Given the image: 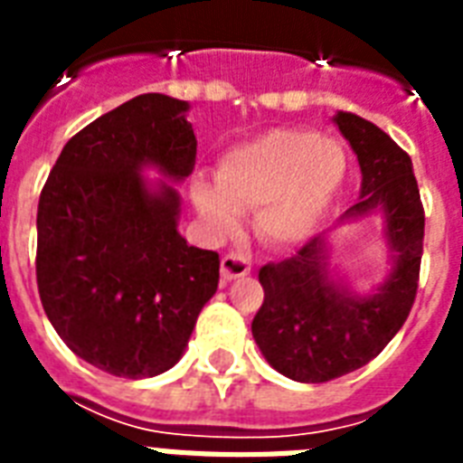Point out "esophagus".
Returning <instances> with one entry per match:
<instances>
[{"mask_svg":"<svg viewBox=\"0 0 463 463\" xmlns=\"http://www.w3.org/2000/svg\"><path fill=\"white\" fill-rule=\"evenodd\" d=\"M252 271L250 267V261L245 257H240V254H225L223 260H221V279L223 281H235V279H242Z\"/></svg>","mask_w":463,"mask_h":463,"instance_id":"esophagus-1","label":"esophagus"}]
</instances>
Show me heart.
Here are the masks:
<instances>
[{"label": "heart", "instance_id": "obj_1", "mask_svg": "<svg viewBox=\"0 0 463 463\" xmlns=\"http://www.w3.org/2000/svg\"><path fill=\"white\" fill-rule=\"evenodd\" d=\"M345 175L348 154L341 141L283 127L225 151L216 177L196 175L189 196L216 238L238 228L240 211L254 209L257 235L288 250L319 231Z\"/></svg>", "mask_w": 463, "mask_h": 463}]
</instances>
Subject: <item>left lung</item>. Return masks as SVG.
Wrapping results in <instances>:
<instances>
[{
	"label": "left lung",
	"instance_id": "8db88e82",
	"mask_svg": "<svg viewBox=\"0 0 463 463\" xmlns=\"http://www.w3.org/2000/svg\"><path fill=\"white\" fill-rule=\"evenodd\" d=\"M331 119L363 175L360 199L336 228L380 218L387 274L370 290L353 288L331 264V232L290 260L261 267L264 305L252 336L276 373L307 384L336 380L380 355L413 307L423 257L425 216L409 156L358 115L336 112Z\"/></svg>",
	"mask_w": 463,
	"mask_h": 463
}]
</instances>
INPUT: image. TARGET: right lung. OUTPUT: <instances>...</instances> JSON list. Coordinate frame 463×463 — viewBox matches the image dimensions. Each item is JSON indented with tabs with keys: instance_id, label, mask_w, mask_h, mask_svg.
<instances>
[{
	"instance_id": "obj_1",
	"label": "right lung",
	"mask_w": 463,
	"mask_h": 463,
	"mask_svg": "<svg viewBox=\"0 0 463 463\" xmlns=\"http://www.w3.org/2000/svg\"><path fill=\"white\" fill-rule=\"evenodd\" d=\"M189 103L144 93L67 141L38 203V290L60 338L103 373L156 377L182 358L218 288V254L180 232L194 170ZM146 172H156L148 181Z\"/></svg>"
}]
</instances>
